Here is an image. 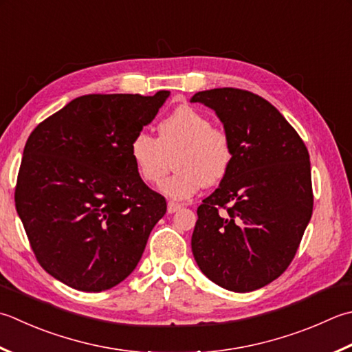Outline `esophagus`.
<instances>
[{"mask_svg": "<svg viewBox=\"0 0 352 352\" xmlns=\"http://www.w3.org/2000/svg\"><path fill=\"white\" fill-rule=\"evenodd\" d=\"M182 209V206L178 204V203H174V201H169L168 203V212L169 213H175L177 210H180Z\"/></svg>", "mask_w": 352, "mask_h": 352, "instance_id": "1", "label": "esophagus"}]
</instances>
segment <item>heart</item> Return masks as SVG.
I'll return each mask as SVG.
<instances>
[{
  "label": "heart",
  "mask_w": 352,
  "mask_h": 352,
  "mask_svg": "<svg viewBox=\"0 0 352 352\" xmlns=\"http://www.w3.org/2000/svg\"><path fill=\"white\" fill-rule=\"evenodd\" d=\"M174 155L175 174L160 184V192L175 201L194 197L204 184L221 182L233 162L229 133L213 126L208 114L183 105L157 125V139L144 131L129 142V157L135 172L146 184H155L166 174Z\"/></svg>",
  "instance_id": "1"
}]
</instances>
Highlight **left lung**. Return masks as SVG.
<instances>
[{"label":"left lung","mask_w":352,"mask_h":352,"mask_svg":"<svg viewBox=\"0 0 352 352\" xmlns=\"http://www.w3.org/2000/svg\"><path fill=\"white\" fill-rule=\"evenodd\" d=\"M217 113L233 143V162L198 206L192 253L206 276L247 293L270 284L292 264L311 219L309 154L270 102L239 88L194 94Z\"/></svg>","instance_id":"1"}]
</instances>
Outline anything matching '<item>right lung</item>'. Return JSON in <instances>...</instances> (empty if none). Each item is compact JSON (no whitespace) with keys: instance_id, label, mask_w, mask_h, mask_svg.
Wrapping results in <instances>:
<instances>
[{"instance_id":"add662e5","label":"right lung","mask_w":352,"mask_h":352,"mask_svg":"<svg viewBox=\"0 0 352 352\" xmlns=\"http://www.w3.org/2000/svg\"><path fill=\"white\" fill-rule=\"evenodd\" d=\"M168 96H80L27 139L16 212L38 263L65 285L98 293L120 284L166 213L135 172L129 142Z\"/></svg>"}]
</instances>
